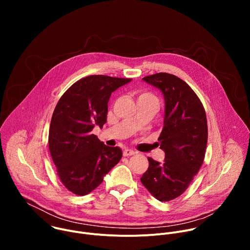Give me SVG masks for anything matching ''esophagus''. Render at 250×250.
I'll return each mask as SVG.
<instances>
[{
	"label": "esophagus",
	"instance_id": "obj_1",
	"mask_svg": "<svg viewBox=\"0 0 250 250\" xmlns=\"http://www.w3.org/2000/svg\"><path fill=\"white\" fill-rule=\"evenodd\" d=\"M134 151L133 150H131V149H125L124 150V152H123V154H124V156H131V155H134Z\"/></svg>",
	"mask_w": 250,
	"mask_h": 250
}]
</instances>
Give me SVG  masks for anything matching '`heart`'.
I'll return each mask as SVG.
<instances>
[{
	"instance_id": "1",
	"label": "heart",
	"mask_w": 250,
	"mask_h": 250,
	"mask_svg": "<svg viewBox=\"0 0 250 250\" xmlns=\"http://www.w3.org/2000/svg\"><path fill=\"white\" fill-rule=\"evenodd\" d=\"M144 97H154V96H152L149 93H142V94H140V96L138 98H144Z\"/></svg>"
}]
</instances>
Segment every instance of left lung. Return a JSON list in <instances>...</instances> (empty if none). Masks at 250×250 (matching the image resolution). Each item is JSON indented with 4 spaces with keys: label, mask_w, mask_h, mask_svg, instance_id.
Listing matches in <instances>:
<instances>
[{
    "label": "left lung",
    "mask_w": 250,
    "mask_h": 250,
    "mask_svg": "<svg viewBox=\"0 0 250 250\" xmlns=\"http://www.w3.org/2000/svg\"><path fill=\"white\" fill-rule=\"evenodd\" d=\"M142 80L164 95V123L158 141L165 159L159 163L148 157V169L140 181L153 197L167 202L186 191L204 162L207 116L202 102L182 79L161 72Z\"/></svg>",
    "instance_id": "obj_1"
}]
</instances>
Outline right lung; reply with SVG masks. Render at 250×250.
Masks as SVG:
<instances>
[{"instance_id":"right-lung-1","label":"right lung","mask_w":250,"mask_h":250,"mask_svg":"<svg viewBox=\"0 0 250 250\" xmlns=\"http://www.w3.org/2000/svg\"><path fill=\"white\" fill-rule=\"evenodd\" d=\"M130 81L87 76L71 86L55 106L48 134L49 151L62 184L75 195L95 190L123 156L121 148L106 146L91 131L95 125L103 127L105 124L112 93Z\"/></svg>"}]
</instances>
